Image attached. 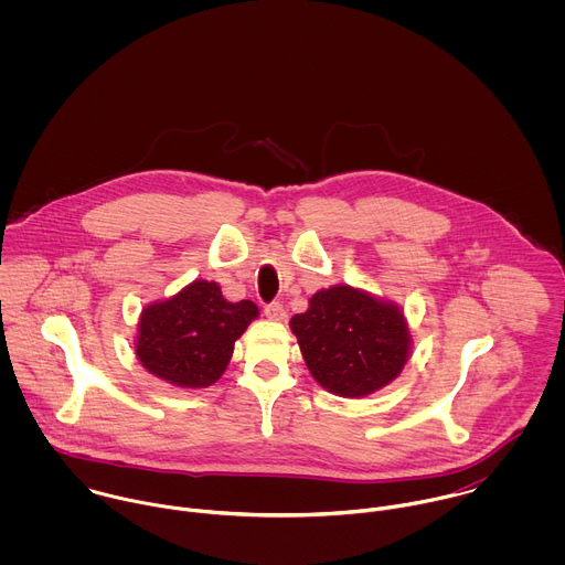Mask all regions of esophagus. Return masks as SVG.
Wrapping results in <instances>:
<instances>
[{"mask_svg": "<svg viewBox=\"0 0 565 565\" xmlns=\"http://www.w3.org/2000/svg\"><path fill=\"white\" fill-rule=\"evenodd\" d=\"M265 316H267L269 320H274V322H285V320H287V311H285V307H282L280 302L267 305V307H265Z\"/></svg>", "mask_w": 565, "mask_h": 565, "instance_id": "1", "label": "esophagus"}]
</instances>
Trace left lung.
Instances as JSON below:
<instances>
[{"instance_id":"obj_1","label":"left lung","mask_w":565,"mask_h":565,"mask_svg":"<svg viewBox=\"0 0 565 565\" xmlns=\"http://www.w3.org/2000/svg\"><path fill=\"white\" fill-rule=\"evenodd\" d=\"M289 326L311 376L343 398L383 390L401 376L411 354L401 307L350 285L318 291Z\"/></svg>"}]
</instances>
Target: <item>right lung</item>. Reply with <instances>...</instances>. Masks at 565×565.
I'll return each instance as SVG.
<instances>
[{"label":"right lung","mask_w":565,"mask_h":565,"mask_svg":"<svg viewBox=\"0 0 565 565\" xmlns=\"http://www.w3.org/2000/svg\"><path fill=\"white\" fill-rule=\"evenodd\" d=\"M256 318L254 302H228L217 282L193 280L141 311L135 352L150 374L169 385L209 387L222 379L235 341Z\"/></svg>","instance_id":"obj_1"}]
</instances>
